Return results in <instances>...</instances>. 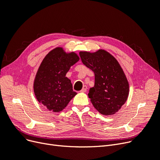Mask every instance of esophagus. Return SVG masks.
<instances>
[{"label":"esophagus","mask_w":160,"mask_h":160,"mask_svg":"<svg viewBox=\"0 0 160 160\" xmlns=\"http://www.w3.org/2000/svg\"><path fill=\"white\" fill-rule=\"evenodd\" d=\"M86 90H87V86H83V88H82V90L80 91V92L84 93V92H86Z\"/></svg>","instance_id":"obj_1"}]
</instances>
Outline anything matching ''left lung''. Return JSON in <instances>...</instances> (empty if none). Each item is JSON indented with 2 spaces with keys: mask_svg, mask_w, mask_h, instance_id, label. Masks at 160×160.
<instances>
[{
  "mask_svg": "<svg viewBox=\"0 0 160 160\" xmlns=\"http://www.w3.org/2000/svg\"><path fill=\"white\" fill-rule=\"evenodd\" d=\"M80 56L95 74V84L88 93L93 107L102 115L115 114L125 104L129 93L128 82L119 63L103 49L81 51Z\"/></svg>",
  "mask_w": 160,
  "mask_h": 160,
  "instance_id": "1",
  "label": "left lung"
}]
</instances>
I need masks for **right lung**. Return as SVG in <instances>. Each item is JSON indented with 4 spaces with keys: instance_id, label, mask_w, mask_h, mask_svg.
Returning <instances> with one entry per match:
<instances>
[{
    "instance_id": "1",
    "label": "right lung",
    "mask_w": 160,
    "mask_h": 160,
    "mask_svg": "<svg viewBox=\"0 0 160 160\" xmlns=\"http://www.w3.org/2000/svg\"><path fill=\"white\" fill-rule=\"evenodd\" d=\"M79 57L67 53L62 47L51 51L43 58L34 80L33 90L38 101L52 112L61 111L77 94L66 74Z\"/></svg>"
}]
</instances>
